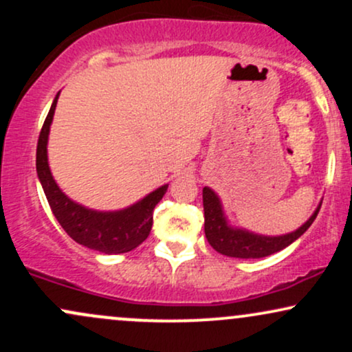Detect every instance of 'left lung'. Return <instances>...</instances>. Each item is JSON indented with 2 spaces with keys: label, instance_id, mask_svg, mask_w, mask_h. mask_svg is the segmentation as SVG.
I'll list each match as a JSON object with an SVG mask.
<instances>
[{
  "label": "left lung",
  "instance_id": "obj_1",
  "mask_svg": "<svg viewBox=\"0 0 352 352\" xmlns=\"http://www.w3.org/2000/svg\"><path fill=\"white\" fill-rule=\"evenodd\" d=\"M319 208H321V201H319L313 215L294 232L276 236L260 235V233L250 232L246 228L233 227L225 215L220 197L210 187H204L205 236H207L208 243L213 246V250L225 254V256L245 258V260L246 258H263L280 252V250L292 245L293 241H296L311 227Z\"/></svg>",
  "mask_w": 352,
  "mask_h": 352
}]
</instances>
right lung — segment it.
Masks as SVG:
<instances>
[{
	"label": "right lung",
	"instance_id": "add662e5",
	"mask_svg": "<svg viewBox=\"0 0 352 352\" xmlns=\"http://www.w3.org/2000/svg\"><path fill=\"white\" fill-rule=\"evenodd\" d=\"M58 99L59 92L52 100L50 114L44 120L38 140V151H36V172H38V179L41 182L44 195L50 201L52 213L64 232L79 245L104 254L131 252L142 243L151 233L153 208L162 200L168 184L147 193L144 199L129 207L111 210V212L87 208L69 199L56 184L50 162H47V139H50Z\"/></svg>",
	"mask_w": 352,
	"mask_h": 352
}]
</instances>
